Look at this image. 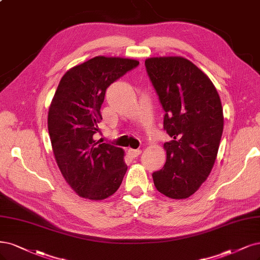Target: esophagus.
I'll return each mask as SVG.
<instances>
[{"label": "esophagus", "mask_w": 260, "mask_h": 260, "mask_svg": "<svg viewBox=\"0 0 260 260\" xmlns=\"http://www.w3.org/2000/svg\"><path fill=\"white\" fill-rule=\"evenodd\" d=\"M141 153H142V150L141 149H132V148H129L128 149V154L129 155H131L132 157H138L139 155H141Z\"/></svg>", "instance_id": "obj_1"}]
</instances>
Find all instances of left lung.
Masks as SVG:
<instances>
[{
  "label": "left lung",
  "mask_w": 260,
  "mask_h": 260,
  "mask_svg": "<svg viewBox=\"0 0 260 260\" xmlns=\"http://www.w3.org/2000/svg\"><path fill=\"white\" fill-rule=\"evenodd\" d=\"M151 84L166 112L167 160L153 173L157 190L186 199L199 189L215 164L223 129L222 107L211 79L183 57L145 60Z\"/></svg>",
  "instance_id": "left-lung-1"
}]
</instances>
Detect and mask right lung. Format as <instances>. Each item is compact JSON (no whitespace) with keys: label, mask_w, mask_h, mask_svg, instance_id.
<instances>
[{"label":"right lung","mask_w":260,"mask_h":260,"mask_svg":"<svg viewBox=\"0 0 260 260\" xmlns=\"http://www.w3.org/2000/svg\"><path fill=\"white\" fill-rule=\"evenodd\" d=\"M139 66L138 60L98 56L62 76L48 111L51 147L62 176L79 196L103 200L127 172L123 149L95 141L107 87Z\"/></svg>","instance_id":"obj_1"}]
</instances>
